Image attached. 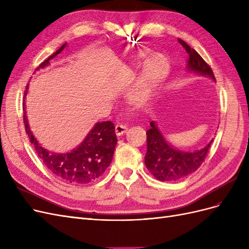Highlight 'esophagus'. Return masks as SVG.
<instances>
[{
	"label": "esophagus",
	"mask_w": 249,
	"mask_h": 249,
	"mask_svg": "<svg viewBox=\"0 0 249 249\" xmlns=\"http://www.w3.org/2000/svg\"><path fill=\"white\" fill-rule=\"evenodd\" d=\"M115 131H116V134L118 136H121V135H123L127 131V126L126 125H122V124H117L116 128H115Z\"/></svg>",
	"instance_id": "obj_1"
}]
</instances>
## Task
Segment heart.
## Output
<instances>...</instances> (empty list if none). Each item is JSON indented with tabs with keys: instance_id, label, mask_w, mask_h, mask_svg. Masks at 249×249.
Instances as JSON below:
<instances>
[{
	"instance_id": "1",
	"label": "heart",
	"mask_w": 249,
	"mask_h": 249,
	"mask_svg": "<svg viewBox=\"0 0 249 249\" xmlns=\"http://www.w3.org/2000/svg\"><path fill=\"white\" fill-rule=\"evenodd\" d=\"M148 58L149 54L146 53H140L136 55V62L140 65L147 60L148 62H145L140 76L128 92V99L138 106L143 104L150 98L152 92L162 82L168 70V63L162 55H154L150 60Z\"/></svg>"
}]
</instances>
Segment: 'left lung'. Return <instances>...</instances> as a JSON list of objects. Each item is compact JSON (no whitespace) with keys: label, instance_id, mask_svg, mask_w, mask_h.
I'll return each instance as SVG.
<instances>
[{"label":"left lung","instance_id":"left-lung-1","mask_svg":"<svg viewBox=\"0 0 249 249\" xmlns=\"http://www.w3.org/2000/svg\"><path fill=\"white\" fill-rule=\"evenodd\" d=\"M178 41L188 53L187 71L209 77L215 82L213 71L204 59L185 41L181 39H178ZM150 125V129L147 130L145 164L157 180L166 182L181 180L197 170L204 161L213 139L202 149L195 151L179 150L166 141L155 121H152Z\"/></svg>","mask_w":249,"mask_h":249}]
</instances>
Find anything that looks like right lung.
Returning a JSON list of instances; mask_svg holds the SVG:
<instances>
[{
    "label": "right lung",
    "instance_id": "obj_1",
    "mask_svg": "<svg viewBox=\"0 0 249 249\" xmlns=\"http://www.w3.org/2000/svg\"><path fill=\"white\" fill-rule=\"evenodd\" d=\"M66 45L67 43H64L49 59L40 64L36 70L49 66L50 61L57 57ZM23 107H26V103H23ZM23 121L26 132L35 147L38 157L55 177L68 184L86 185L97 181L113 160L118 140L115 126L109 121L96 123L77 147L65 153H55L42 147L32 132L26 114Z\"/></svg>",
    "mask_w": 249,
    "mask_h": 249
}]
</instances>
